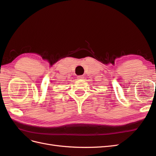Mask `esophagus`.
I'll return each mask as SVG.
<instances>
[{"label":"esophagus","mask_w":156,"mask_h":156,"mask_svg":"<svg viewBox=\"0 0 156 156\" xmlns=\"http://www.w3.org/2000/svg\"><path fill=\"white\" fill-rule=\"evenodd\" d=\"M83 78H84V77L83 76V75H79V76H77L78 79H83Z\"/></svg>","instance_id":"1"}]
</instances>
